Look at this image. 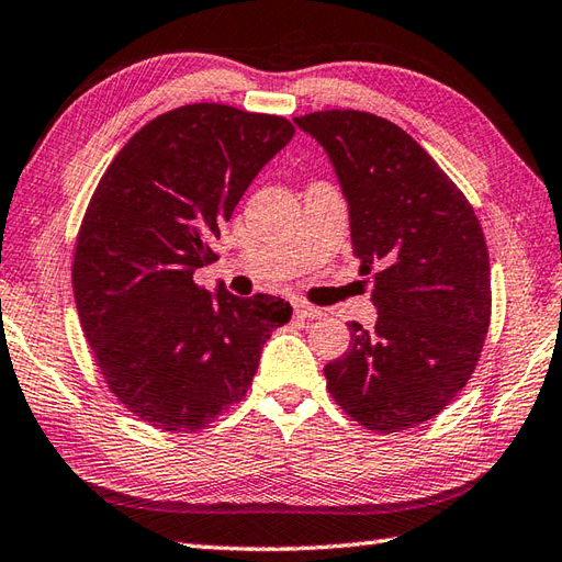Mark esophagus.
I'll list each match as a JSON object with an SVG mask.
<instances>
[{
    "label": "esophagus",
    "mask_w": 562,
    "mask_h": 562,
    "mask_svg": "<svg viewBox=\"0 0 562 562\" xmlns=\"http://www.w3.org/2000/svg\"><path fill=\"white\" fill-rule=\"evenodd\" d=\"M294 316L300 318V322H314V318L322 316V310L304 302H294Z\"/></svg>",
    "instance_id": "esophagus-1"
}]
</instances>
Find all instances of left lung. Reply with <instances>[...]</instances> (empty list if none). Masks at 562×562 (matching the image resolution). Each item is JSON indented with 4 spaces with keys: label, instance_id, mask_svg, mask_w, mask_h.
I'll return each instance as SVG.
<instances>
[{
    "label": "left lung",
    "instance_id": "obj_1",
    "mask_svg": "<svg viewBox=\"0 0 562 562\" xmlns=\"http://www.w3.org/2000/svg\"><path fill=\"white\" fill-rule=\"evenodd\" d=\"M334 162L372 331L348 324V353L324 368L336 404L370 431L414 428L465 387L492 314L490 256L465 194L392 121L328 109L296 116Z\"/></svg>",
    "mask_w": 562,
    "mask_h": 562
}]
</instances>
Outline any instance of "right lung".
<instances>
[{"instance_id":"obj_1","label":"right lung","mask_w":562,"mask_h":562,"mask_svg":"<svg viewBox=\"0 0 562 562\" xmlns=\"http://www.w3.org/2000/svg\"><path fill=\"white\" fill-rule=\"evenodd\" d=\"M294 136L288 119L187 104L148 121L99 180L75 244L72 292L114 397L192 434L246 397L290 302L194 282L252 178Z\"/></svg>"}]
</instances>
